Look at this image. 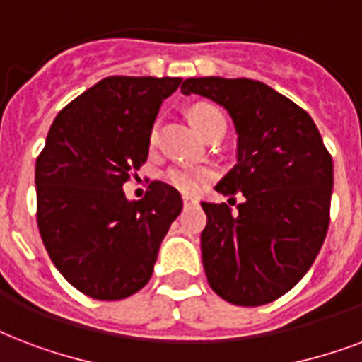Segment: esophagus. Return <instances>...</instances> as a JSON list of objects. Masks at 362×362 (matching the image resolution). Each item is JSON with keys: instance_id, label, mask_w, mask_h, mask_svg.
<instances>
[{"instance_id": "34e87169", "label": "esophagus", "mask_w": 362, "mask_h": 362, "mask_svg": "<svg viewBox=\"0 0 362 362\" xmlns=\"http://www.w3.org/2000/svg\"><path fill=\"white\" fill-rule=\"evenodd\" d=\"M182 203H184V205H193V203H197V199H193V197H187V195H184V197H182Z\"/></svg>"}]
</instances>
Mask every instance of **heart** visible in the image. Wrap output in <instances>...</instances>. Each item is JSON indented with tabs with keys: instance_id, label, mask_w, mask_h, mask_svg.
<instances>
[{
	"instance_id": "b5f03b06",
	"label": "heart",
	"mask_w": 362,
	"mask_h": 362,
	"mask_svg": "<svg viewBox=\"0 0 362 362\" xmlns=\"http://www.w3.org/2000/svg\"><path fill=\"white\" fill-rule=\"evenodd\" d=\"M189 119H192L193 127L197 129L201 136L205 138L211 131H214L216 127H224L226 129V119L222 112L212 104H195L189 110ZM157 140V125H153L150 134V142L156 144ZM212 173L211 169L205 167H170L165 173V180L169 186L182 193H195L201 186H205L206 182H211Z\"/></svg>"
}]
</instances>
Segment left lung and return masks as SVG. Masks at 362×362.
<instances>
[{
  "instance_id": "1",
  "label": "left lung",
  "mask_w": 362,
  "mask_h": 362,
  "mask_svg": "<svg viewBox=\"0 0 362 362\" xmlns=\"http://www.w3.org/2000/svg\"><path fill=\"white\" fill-rule=\"evenodd\" d=\"M184 95L228 110L237 165L216 184L235 202L206 203L201 252L206 281L226 302L256 308L277 300L308 273L327 237L332 157L310 114L255 79L189 77Z\"/></svg>"
}]
</instances>
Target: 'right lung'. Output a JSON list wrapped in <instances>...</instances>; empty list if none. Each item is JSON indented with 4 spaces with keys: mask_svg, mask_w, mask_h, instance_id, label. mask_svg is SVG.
<instances>
[{
    "mask_svg": "<svg viewBox=\"0 0 362 362\" xmlns=\"http://www.w3.org/2000/svg\"><path fill=\"white\" fill-rule=\"evenodd\" d=\"M180 77L112 76L71 100L52 121L35 161L37 228L52 264L95 300H123L153 272L182 197L151 182L140 201L123 184L148 159L163 100Z\"/></svg>",
    "mask_w": 362,
    "mask_h": 362,
    "instance_id": "1",
    "label": "right lung"
}]
</instances>
